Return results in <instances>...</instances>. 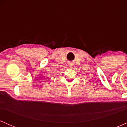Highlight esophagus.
<instances>
[{"mask_svg": "<svg viewBox=\"0 0 127 127\" xmlns=\"http://www.w3.org/2000/svg\"><path fill=\"white\" fill-rule=\"evenodd\" d=\"M69 65H70V67H72V64H69Z\"/></svg>", "mask_w": 127, "mask_h": 127, "instance_id": "1", "label": "esophagus"}]
</instances>
